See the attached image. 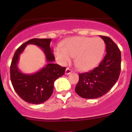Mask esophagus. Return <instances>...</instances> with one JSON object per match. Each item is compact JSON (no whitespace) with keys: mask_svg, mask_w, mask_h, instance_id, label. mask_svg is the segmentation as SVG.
Wrapping results in <instances>:
<instances>
[{"mask_svg":"<svg viewBox=\"0 0 132 132\" xmlns=\"http://www.w3.org/2000/svg\"><path fill=\"white\" fill-rule=\"evenodd\" d=\"M72 70H71V69H70L69 68H67L66 69V70H65V74L66 75H70L71 74V73H72Z\"/></svg>","mask_w":132,"mask_h":132,"instance_id":"esophagus-1","label":"esophagus"}]
</instances>
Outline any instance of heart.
Returning a JSON list of instances; mask_svg holds the SVG:
<instances>
[{"mask_svg":"<svg viewBox=\"0 0 132 132\" xmlns=\"http://www.w3.org/2000/svg\"><path fill=\"white\" fill-rule=\"evenodd\" d=\"M105 48L100 38L73 37L57 46L55 55L61 64L70 62L75 57V64L79 70H89L95 67L103 57Z\"/></svg>","mask_w":132,"mask_h":132,"instance_id":"obj_1","label":"heart"}]
</instances>
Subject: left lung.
Masks as SVG:
<instances>
[{"instance_id": "1", "label": "left lung", "mask_w": 132, "mask_h": 132, "mask_svg": "<svg viewBox=\"0 0 132 132\" xmlns=\"http://www.w3.org/2000/svg\"><path fill=\"white\" fill-rule=\"evenodd\" d=\"M106 45V54L97 67L79 74L75 92L84 98L93 99L102 96L113 87L119 78L121 55L116 44L110 38L100 36Z\"/></svg>"}]
</instances>
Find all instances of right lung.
<instances>
[{
  "instance_id": "right-lung-1",
  "label": "right lung",
  "mask_w": 132,
  "mask_h": 132,
  "mask_svg": "<svg viewBox=\"0 0 132 132\" xmlns=\"http://www.w3.org/2000/svg\"><path fill=\"white\" fill-rule=\"evenodd\" d=\"M52 39H30L21 45L15 52L10 66V77L14 91L22 100L32 104L46 102L52 94L55 80L64 73L66 68L54 64L55 57L50 45ZM34 44L42 49L47 64L34 74H26L18 69L20 54L27 44Z\"/></svg>"
}]
</instances>
